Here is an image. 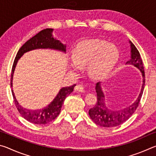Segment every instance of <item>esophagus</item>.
I'll return each mask as SVG.
<instances>
[{
  "label": "esophagus",
  "mask_w": 156,
  "mask_h": 156,
  "mask_svg": "<svg viewBox=\"0 0 156 156\" xmlns=\"http://www.w3.org/2000/svg\"><path fill=\"white\" fill-rule=\"evenodd\" d=\"M75 91H79V92H83L84 91V86L82 85V84H78L75 87Z\"/></svg>",
  "instance_id": "1"
}]
</instances>
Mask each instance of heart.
<instances>
[{
  "label": "heart",
  "instance_id": "heart-1",
  "mask_svg": "<svg viewBox=\"0 0 156 156\" xmlns=\"http://www.w3.org/2000/svg\"><path fill=\"white\" fill-rule=\"evenodd\" d=\"M118 57L119 51L113 44L98 39L86 40L76 47L72 68L76 72L80 67L88 65V74L93 78H100L112 69Z\"/></svg>",
  "mask_w": 156,
  "mask_h": 156
}]
</instances>
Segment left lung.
Masks as SVG:
<instances>
[{"instance_id": "8db88e82", "label": "left lung", "mask_w": 156, "mask_h": 156, "mask_svg": "<svg viewBox=\"0 0 156 156\" xmlns=\"http://www.w3.org/2000/svg\"><path fill=\"white\" fill-rule=\"evenodd\" d=\"M130 43L131 48V59L126 62V64L133 65L141 71L142 76H143V83H142L140 94L136 102L129 107L118 111L110 110L105 106V96L102 91L101 87H100V83H98L96 87L97 102L95 106L89 109V114L90 115L91 120L96 125L103 126V127H113V126H119L127 120L136 112L140 102L142 94H143L145 83L143 62H142L138 50L137 49L136 46L131 42H130Z\"/></svg>"}]
</instances>
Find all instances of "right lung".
<instances>
[{"label":"right lung","mask_w":156,"mask_h":156,"mask_svg":"<svg viewBox=\"0 0 156 156\" xmlns=\"http://www.w3.org/2000/svg\"><path fill=\"white\" fill-rule=\"evenodd\" d=\"M52 29H45V30L41 31L40 32L36 34L35 36L26 42L18 50L12 69L11 87H12L13 74H14L16 65L18 59L23 56L24 53L30 51V50L39 48H51L60 50L62 51H66V46L65 44H63L52 36ZM75 86L76 84H73L68 87L62 88L57 96L48 106L44 107V109L34 111L25 109L21 107L16 99L13 90H12V92L16 107L20 114L25 120L31 123L36 124V125H45V124L51 122L58 117L60 110H61L63 102L68 95L73 91V87Z\"/></svg>","instance_id":"obj_1"}]
</instances>
